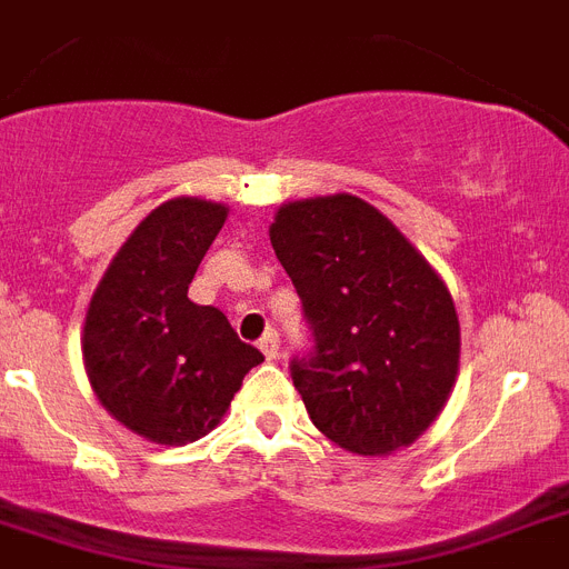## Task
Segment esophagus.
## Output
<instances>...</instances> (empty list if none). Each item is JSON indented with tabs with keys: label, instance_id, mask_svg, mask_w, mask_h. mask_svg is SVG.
<instances>
[{
	"label": "esophagus",
	"instance_id": "34e87169",
	"mask_svg": "<svg viewBox=\"0 0 569 569\" xmlns=\"http://www.w3.org/2000/svg\"><path fill=\"white\" fill-rule=\"evenodd\" d=\"M260 350H262V356L269 358H277V352H280V336H277L274 329H269V332H266V336L260 338Z\"/></svg>",
	"mask_w": 569,
	"mask_h": 569
}]
</instances>
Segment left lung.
I'll list each match as a JSON object with an SVG mask.
<instances>
[{
	"label": "left lung",
	"mask_w": 569,
	"mask_h": 569,
	"mask_svg": "<svg viewBox=\"0 0 569 569\" xmlns=\"http://www.w3.org/2000/svg\"><path fill=\"white\" fill-rule=\"evenodd\" d=\"M269 233L309 329L289 373L315 428L356 455L410 446L457 379L460 321L446 283L350 193L283 204Z\"/></svg>",
	"instance_id": "8db88e82"
}]
</instances>
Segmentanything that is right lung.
I'll return each mask as SVG.
<instances>
[{"label":"right lung","mask_w":569,"mask_h":569,"mask_svg":"<svg viewBox=\"0 0 569 569\" xmlns=\"http://www.w3.org/2000/svg\"><path fill=\"white\" fill-rule=\"evenodd\" d=\"M228 211L202 199H170L114 254L83 327L94 393L118 422L161 446L204 437L262 352L228 318L188 298L204 251Z\"/></svg>","instance_id":"obj_1"}]
</instances>
